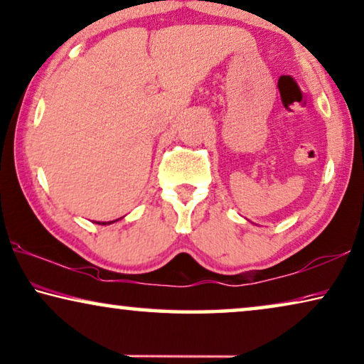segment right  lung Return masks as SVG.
I'll return each mask as SVG.
<instances>
[{"label":"right lung","mask_w":364,"mask_h":364,"mask_svg":"<svg viewBox=\"0 0 364 364\" xmlns=\"http://www.w3.org/2000/svg\"><path fill=\"white\" fill-rule=\"evenodd\" d=\"M113 222H114V220H113ZM113 222H108V223H113ZM99 223H100V222H99ZM100 225H107V223H105V222H103V223H100Z\"/></svg>","instance_id":"1"}]
</instances>
